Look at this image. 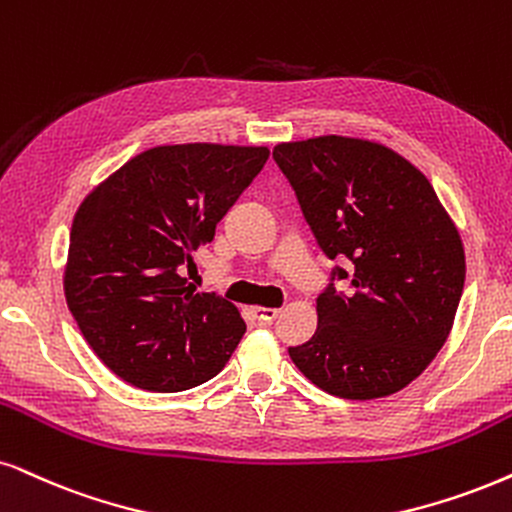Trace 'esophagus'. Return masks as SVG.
I'll return each instance as SVG.
<instances>
[{
    "instance_id": "34e87169",
    "label": "esophagus",
    "mask_w": 512,
    "mask_h": 512,
    "mask_svg": "<svg viewBox=\"0 0 512 512\" xmlns=\"http://www.w3.org/2000/svg\"><path fill=\"white\" fill-rule=\"evenodd\" d=\"M255 316H257V321H260V323H271L278 316V309H274V307H257L255 309Z\"/></svg>"
}]
</instances>
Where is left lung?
<instances>
[{
	"instance_id": "1",
	"label": "left lung",
	"mask_w": 512,
	"mask_h": 512,
	"mask_svg": "<svg viewBox=\"0 0 512 512\" xmlns=\"http://www.w3.org/2000/svg\"><path fill=\"white\" fill-rule=\"evenodd\" d=\"M274 160L333 267L316 297L319 328L290 359L323 392L378 399L428 368L449 338L465 255L425 174L373 141L278 144ZM350 278L349 291L334 288Z\"/></svg>"
}]
</instances>
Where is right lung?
<instances>
[{
    "instance_id": "right-lung-1",
    "label": "right lung",
    "mask_w": 512,
    "mask_h": 512,
    "mask_svg": "<svg viewBox=\"0 0 512 512\" xmlns=\"http://www.w3.org/2000/svg\"><path fill=\"white\" fill-rule=\"evenodd\" d=\"M267 158L262 146H158L84 198L63 288L84 340L125 383L191 390L234 354L245 333L238 309L181 274Z\"/></svg>"
}]
</instances>
